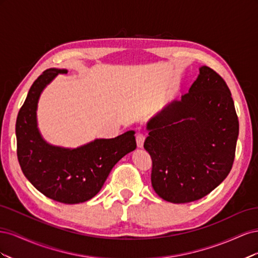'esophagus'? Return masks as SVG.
Instances as JSON below:
<instances>
[{"label":"esophagus","mask_w":258,"mask_h":258,"mask_svg":"<svg viewBox=\"0 0 258 258\" xmlns=\"http://www.w3.org/2000/svg\"><path fill=\"white\" fill-rule=\"evenodd\" d=\"M145 134H143V132H138L137 136H136V141H137V145L138 147H143V144H144V141H145Z\"/></svg>","instance_id":"34e87169"}]
</instances>
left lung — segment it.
<instances>
[{
  "mask_svg": "<svg viewBox=\"0 0 258 258\" xmlns=\"http://www.w3.org/2000/svg\"><path fill=\"white\" fill-rule=\"evenodd\" d=\"M152 186L163 200L187 204L227 177L235 160L239 120L227 84L204 66L189 91L147 122Z\"/></svg>",
  "mask_w": 258,
  "mask_h": 258,
  "instance_id": "obj_1",
  "label": "left lung"
}]
</instances>
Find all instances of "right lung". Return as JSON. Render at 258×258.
Masks as SVG:
<instances>
[{
  "label": "right lung",
  "mask_w": 258,
  "mask_h": 258,
  "mask_svg": "<svg viewBox=\"0 0 258 258\" xmlns=\"http://www.w3.org/2000/svg\"><path fill=\"white\" fill-rule=\"evenodd\" d=\"M67 70L48 69L32 84L16 121L17 156L21 170L46 197L67 205L85 202L102 188L113 167L135 151V131L114 139H97L77 148L52 146L37 128L36 108L41 92Z\"/></svg>",
  "instance_id": "obj_1"
}]
</instances>
